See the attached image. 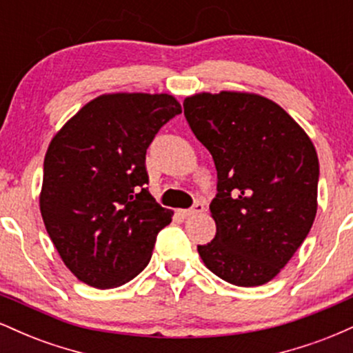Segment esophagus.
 Returning a JSON list of instances; mask_svg holds the SVG:
<instances>
[{
	"instance_id": "1",
	"label": "esophagus",
	"mask_w": 353,
	"mask_h": 353,
	"mask_svg": "<svg viewBox=\"0 0 353 353\" xmlns=\"http://www.w3.org/2000/svg\"><path fill=\"white\" fill-rule=\"evenodd\" d=\"M204 204H201V202H197V204H194L190 209H185V210H179V214L182 217H190V216H196V214H201L204 212Z\"/></svg>"
}]
</instances>
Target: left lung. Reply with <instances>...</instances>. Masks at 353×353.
Returning <instances> with one entry per match:
<instances>
[{"instance_id":"1","label":"left lung","mask_w":353,"mask_h":353,"mask_svg":"<svg viewBox=\"0 0 353 353\" xmlns=\"http://www.w3.org/2000/svg\"><path fill=\"white\" fill-rule=\"evenodd\" d=\"M185 119L217 169L216 237L197 245L222 281L264 285L305 241L317 214L319 157L287 111L254 92H199Z\"/></svg>"}]
</instances>
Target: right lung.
<instances>
[{
	"label": "right lung",
	"mask_w": 353,
	"mask_h": 353,
	"mask_svg": "<svg viewBox=\"0 0 353 353\" xmlns=\"http://www.w3.org/2000/svg\"><path fill=\"white\" fill-rule=\"evenodd\" d=\"M182 111L171 94L112 92L89 101L56 132L39 194L44 228L78 281L112 289L149 264L171 224L144 184L145 151Z\"/></svg>",
	"instance_id": "obj_1"
}]
</instances>
